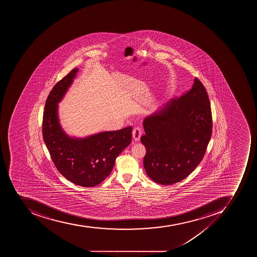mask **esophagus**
<instances>
[{"instance_id":"obj_1","label":"esophagus","mask_w":257,"mask_h":257,"mask_svg":"<svg viewBox=\"0 0 257 257\" xmlns=\"http://www.w3.org/2000/svg\"><path fill=\"white\" fill-rule=\"evenodd\" d=\"M142 131L140 127H134L133 130V138L135 142H139L141 136H142Z\"/></svg>"}]
</instances>
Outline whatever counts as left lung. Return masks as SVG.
<instances>
[{
    "instance_id": "left-lung-1",
    "label": "left lung",
    "mask_w": 257,
    "mask_h": 257,
    "mask_svg": "<svg viewBox=\"0 0 257 257\" xmlns=\"http://www.w3.org/2000/svg\"><path fill=\"white\" fill-rule=\"evenodd\" d=\"M144 167L158 184L172 185L190 175L204 157L212 134L206 88L194 79L190 91L145 118Z\"/></svg>"
}]
</instances>
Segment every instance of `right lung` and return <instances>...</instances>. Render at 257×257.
I'll use <instances>...</instances> for the list:
<instances>
[{"label": "right lung", "mask_w": 257, "mask_h": 257, "mask_svg": "<svg viewBox=\"0 0 257 257\" xmlns=\"http://www.w3.org/2000/svg\"><path fill=\"white\" fill-rule=\"evenodd\" d=\"M78 71L73 69L49 94L43 112V141L55 167L63 177L78 186L92 187L109 175L115 158L130 146L133 127L103 132L85 138H71L65 134L59 123L58 103Z\"/></svg>", "instance_id": "right-lung-1"}]
</instances>
